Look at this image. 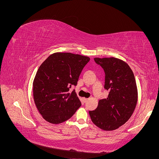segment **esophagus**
<instances>
[{"label": "esophagus", "instance_id": "esophagus-1", "mask_svg": "<svg viewBox=\"0 0 159 159\" xmlns=\"http://www.w3.org/2000/svg\"><path fill=\"white\" fill-rule=\"evenodd\" d=\"M88 98H83V101H84V103H85V102H88Z\"/></svg>", "mask_w": 159, "mask_h": 159}]
</instances>
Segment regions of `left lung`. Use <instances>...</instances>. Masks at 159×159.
<instances>
[{
	"label": "left lung",
	"instance_id": "8db88e82",
	"mask_svg": "<svg viewBox=\"0 0 159 159\" xmlns=\"http://www.w3.org/2000/svg\"><path fill=\"white\" fill-rule=\"evenodd\" d=\"M105 74L106 99L99 101L95 110L89 111L91 121L105 131H113L125 123L136 107L137 88L134 74L129 66L116 57H95Z\"/></svg>",
	"mask_w": 159,
	"mask_h": 159
}]
</instances>
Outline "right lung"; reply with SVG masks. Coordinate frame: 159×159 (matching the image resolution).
Instances as JSON below:
<instances>
[{
    "instance_id": "obj_1",
    "label": "right lung",
    "mask_w": 159,
    "mask_h": 159,
    "mask_svg": "<svg viewBox=\"0 0 159 159\" xmlns=\"http://www.w3.org/2000/svg\"><path fill=\"white\" fill-rule=\"evenodd\" d=\"M89 60L88 56L56 52L40 65L33 81V95L38 111L46 121L63 123L81 106L75 90H70L77 85Z\"/></svg>"
}]
</instances>
